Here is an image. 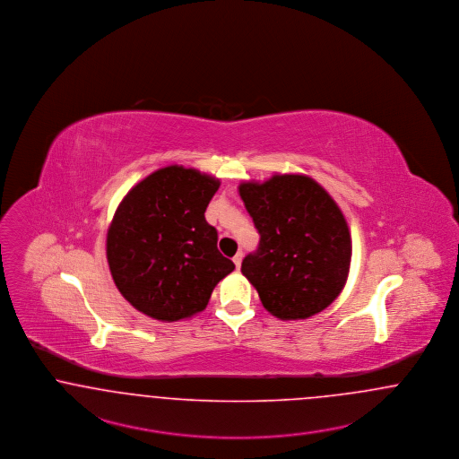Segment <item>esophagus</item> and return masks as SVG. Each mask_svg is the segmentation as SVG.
I'll use <instances>...</instances> for the list:
<instances>
[{"mask_svg": "<svg viewBox=\"0 0 459 459\" xmlns=\"http://www.w3.org/2000/svg\"><path fill=\"white\" fill-rule=\"evenodd\" d=\"M241 259H243V252H238V254L233 257V262H235L237 269H239V265H241Z\"/></svg>", "mask_w": 459, "mask_h": 459, "instance_id": "esophagus-1", "label": "esophagus"}]
</instances>
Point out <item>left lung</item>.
I'll list each match as a JSON object with an SVG mask.
<instances>
[{"instance_id":"left-lung-1","label":"left lung","mask_w":459,"mask_h":459,"mask_svg":"<svg viewBox=\"0 0 459 459\" xmlns=\"http://www.w3.org/2000/svg\"><path fill=\"white\" fill-rule=\"evenodd\" d=\"M257 228V252L241 262L267 312L308 319L342 291L351 262V235L333 197L305 175H274L238 186Z\"/></svg>"}]
</instances>
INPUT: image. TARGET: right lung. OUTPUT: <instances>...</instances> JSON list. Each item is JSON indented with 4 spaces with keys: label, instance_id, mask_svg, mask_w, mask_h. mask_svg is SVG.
Segmentation results:
<instances>
[{
    "label": "right lung",
    "instance_id": "add662e5",
    "mask_svg": "<svg viewBox=\"0 0 459 459\" xmlns=\"http://www.w3.org/2000/svg\"><path fill=\"white\" fill-rule=\"evenodd\" d=\"M220 185L175 164L151 173L121 200L108 230L106 257L121 295L142 314L162 322L188 319L235 269L204 216Z\"/></svg>",
    "mask_w": 459,
    "mask_h": 459
}]
</instances>
